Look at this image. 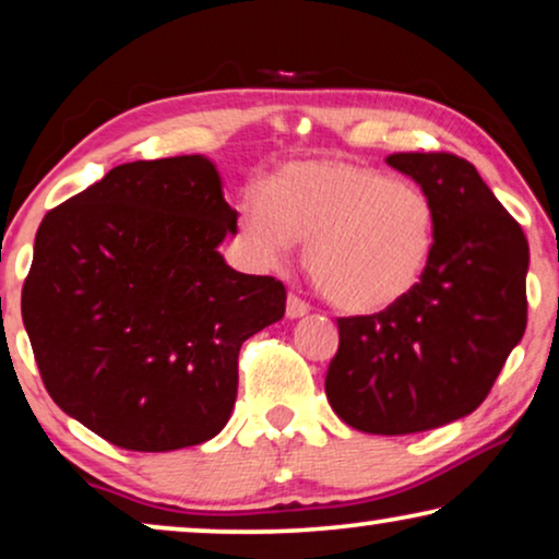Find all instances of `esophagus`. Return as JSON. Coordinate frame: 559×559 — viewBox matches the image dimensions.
<instances>
[{
	"mask_svg": "<svg viewBox=\"0 0 559 559\" xmlns=\"http://www.w3.org/2000/svg\"><path fill=\"white\" fill-rule=\"evenodd\" d=\"M308 312H310V305L308 302L300 300V297H297V295H289L287 297V318L289 320H297V318L308 316Z\"/></svg>",
	"mask_w": 559,
	"mask_h": 559,
	"instance_id": "obj_1",
	"label": "esophagus"
}]
</instances>
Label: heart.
Listing matches in <instances>:
<instances>
[{
    "instance_id": "b5f03b06",
    "label": "heart",
    "mask_w": 559,
    "mask_h": 559,
    "mask_svg": "<svg viewBox=\"0 0 559 559\" xmlns=\"http://www.w3.org/2000/svg\"><path fill=\"white\" fill-rule=\"evenodd\" d=\"M257 262L280 264L293 241L333 308L354 316L402 302L430 264L435 205L417 186L366 165L310 159L282 167L241 205Z\"/></svg>"
}]
</instances>
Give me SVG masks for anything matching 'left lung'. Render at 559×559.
Here are the masks:
<instances>
[{
    "mask_svg": "<svg viewBox=\"0 0 559 559\" xmlns=\"http://www.w3.org/2000/svg\"><path fill=\"white\" fill-rule=\"evenodd\" d=\"M435 205V247L392 308L338 320L325 377L335 415L371 435L425 432L471 415L526 328L530 243L468 159L396 152Z\"/></svg>",
    "mask_w": 559,
    "mask_h": 559,
    "instance_id": "obj_1",
    "label": "left lung"
}]
</instances>
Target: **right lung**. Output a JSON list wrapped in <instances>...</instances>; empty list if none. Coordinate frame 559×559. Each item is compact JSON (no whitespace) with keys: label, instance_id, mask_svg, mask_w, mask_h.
<instances>
[{"label":"right lung","instance_id":"add662e5","mask_svg":"<svg viewBox=\"0 0 559 559\" xmlns=\"http://www.w3.org/2000/svg\"><path fill=\"white\" fill-rule=\"evenodd\" d=\"M203 155L136 159L60 203L35 236L22 320L43 384L111 445L165 453L231 417L241 343L285 316V285L241 274Z\"/></svg>","mask_w":559,"mask_h":559}]
</instances>
